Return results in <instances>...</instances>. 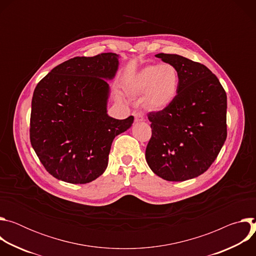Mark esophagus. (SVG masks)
Instances as JSON below:
<instances>
[{
  "label": "esophagus",
  "instance_id": "esophagus-1",
  "mask_svg": "<svg viewBox=\"0 0 256 256\" xmlns=\"http://www.w3.org/2000/svg\"><path fill=\"white\" fill-rule=\"evenodd\" d=\"M134 122H140L144 120V114L142 112H134Z\"/></svg>",
  "mask_w": 256,
  "mask_h": 256
}]
</instances>
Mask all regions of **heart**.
I'll use <instances>...</instances> for the list:
<instances>
[{"mask_svg": "<svg viewBox=\"0 0 256 256\" xmlns=\"http://www.w3.org/2000/svg\"><path fill=\"white\" fill-rule=\"evenodd\" d=\"M179 86L176 68L170 64H151L144 68L130 84L134 95H144V104L150 110L160 112L174 100Z\"/></svg>", "mask_w": 256, "mask_h": 256, "instance_id": "heart-1", "label": "heart"}]
</instances>
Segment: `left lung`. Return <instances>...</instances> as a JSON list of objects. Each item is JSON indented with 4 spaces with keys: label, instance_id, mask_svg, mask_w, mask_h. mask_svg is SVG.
<instances>
[{
    "label": "left lung",
    "instance_id": "8db88e82",
    "mask_svg": "<svg viewBox=\"0 0 256 256\" xmlns=\"http://www.w3.org/2000/svg\"><path fill=\"white\" fill-rule=\"evenodd\" d=\"M179 75L177 94L163 110L151 112L152 136L146 149L151 170L168 181L206 172L227 138V95L204 64L178 54H158Z\"/></svg>",
    "mask_w": 256,
    "mask_h": 256
}]
</instances>
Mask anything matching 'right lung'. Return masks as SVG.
<instances>
[{"mask_svg": "<svg viewBox=\"0 0 256 256\" xmlns=\"http://www.w3.org/2000/svg\"><path fill=\"white\" fill-rule=\"evenodd\" d=\"M118 54L77 56L54 68L35 87L30 142L46 171L58 180L85 184L105 171L114 138L134 116L107 114L109 86Z\"/></svg>", "mask_w": 256, "mask_h": 256, "instance_id": "add662e5", "label": "right lung"}]
</instances>
